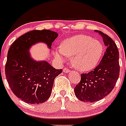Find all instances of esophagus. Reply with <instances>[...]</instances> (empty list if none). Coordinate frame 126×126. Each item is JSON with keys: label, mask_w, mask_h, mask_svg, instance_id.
Here are the masks:
<instances>
[{"label": "esophagus", "mask_w": 126, "mask_h": 126, "mask_svg": "<svg viewBox=\"0 0 126 126\" xmlns=\"http://www.w3.org/2000/svg\"><path fill=\"white\" fill-rule=\"evenodd\" d=\"M69 71H70V70L69 69L66 68V67L63 69V72H65V73H69Z\"/></svg>", "instance_id": "esophagus-1"}]
</instances>
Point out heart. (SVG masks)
<instances>
[{
	"label": "heart",
	"instance_id": "b5f03b06",
	"mask_svg": "<svg viewBox=\"0 0 126 126\" xmlns=\"http://www.w3.org/2000/svg\"><path fill=\"white\" fill-rule=\"evenodd\" d=\"M103 51L102 45L93 37L76 35L63 40L54 55L61 62L66 61L67 57H72V64L76 69L89 71L98 64Z\"/></svg>",
	"mask_w": 126,
	"mask_h": 126
}]
</instances>
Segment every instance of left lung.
<instances>
[{
  "instance_id": "left-lung-1",
  "label": "left lung",
  "mask_w": 126,
  "mask_h": 126,
  "mask_svg": "<svg viewBox=\"0 0 126 126\" xmlns=\"http://www.w3.org/2000/svg\"><path fill=\"white\" fill-rule=\"evenodd\" d=\"M106 49L101 61L95 69L88 73L81 74L79 83L74 91L76 96L83 102H94L109 94L116 84L120 75L119 51L111 37L101 31Z\"/></svg>"
}]
</instances>
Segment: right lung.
Segmentation results:
<instances>
[{
	"label": "right lung",
	"mask_w": 126,
	"mask_h": 126,
	"mask_svg": "<svg viewBox=\"0 0 126 126\" xmlns=\"http://www.w3.org/2000/svg\"><path fill=\"white\" fill-rule=\"evenodd\" d=\"M58 33L49 30H32L21 35L8 49L5 65L6 80L12 93L25 102L40 104L49 98L55 77L62 69H56L47 61H35L29 49L37 42L51 48Z\"/></svg>",
	"instance_id": "right-lung-1"
}]
</instances>
